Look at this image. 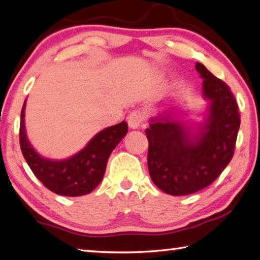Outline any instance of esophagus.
Returning a JSON list of instances; mask_svg holds the SVG:
<instances>
[{"label": "esophagus", "instance_id": "obj_1", "mask_svg": "<svg viewBox=\"0 0 260 260\" xmlns=\"http://www.w3.org/2000/svg\"><path fill=\"white\" fill-rule=\"evenodd\" d=\"M144 118H146V114L144 112L140 111V110H135V111L132 112L128 117H127V124L131 127V128H139V127L142 125L144 121Z\"/></svg>", "mask_w": 260, "mask_h": 260}]
</instances>
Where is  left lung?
Returning <instances> with one entry per match:
<instances>
[{
    "mask_svg": "<svg viewBox=\"0 0 260 260\" xmlns=\"http://www.w3.org/2000/svg\"><path fill=\"white\" fill-rule=\"evenodd\" d=\"M203 80V95L210 101L209 118L197 134L167 116L151 119L148 169L162 191L173 196L193 193L208 187L230 164L235 151L241 119L231 88L196 63Z\"/></svg>",
    "mask_w": 260,
    "mask_h": 260,
    "instance_id": "8db88e82",
    "label": "left lung"
}]
</instances>
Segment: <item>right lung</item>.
Listing matches in <instances>:
<instances>
[{"label":"right lung","mask_w":260,"mask_h":260,"mask_svg":"<svg viewBox=\"0 0 260 260\" xmlns=\"http://www.w3.org/2000/svg\"><path fill=\"white\" fill-rule=\"evenodd\" d=\"M26 102V101H25ZM25 103L21 109L19 143L25 160L37 177L52 192L63 196L89 193L102 181L110 155L127 134L126 121L96 134L85 149L65 160H49L30 146L25 132Z\"/></svg>","instance_id":"1"}]
</instances>
